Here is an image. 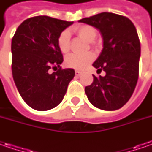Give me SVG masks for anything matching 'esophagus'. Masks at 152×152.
Listing matches in <instances>:
<instances>
[{
  "label": "esophagus",
  "instance_id": "obj_1",
  "mask_svg": "<svg viewBox=\"0 0 152 152\" xmlns=\"http://www.w3.org/2000/svg\"><path fill=\"white\" fill-rule=\"evenodd\" d=\"M81 73H82V72H80L79 70H76V71H75V75H76V76H79Z\"/></svg>",
  "mask_w": 152,
  "mask_h": 152
}]
</instances>
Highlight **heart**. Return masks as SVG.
<instances>
[{"label": "heart", "instance_id": "b5f03b06", "mask_svg": "<svg viewBox=\"0 0 152 152\" xmlns=\"http://www.w3.org/2000/svg\"><path fill=\"white\" fill-rule=\"evenodd\" d=\"M73 31L79 36L88 42H92L96 37L97 31L96 28L91 25H81L73 28ZM58 48L62 53H67L69 50V34L67 31H63L60 34L57 39ZM95 56L91 52L85 54H71L65 59V65L67 67L76 70H83L94 60Z\"/></svg>", "mask_w": 152, "mask_h": 152}]
</instances>
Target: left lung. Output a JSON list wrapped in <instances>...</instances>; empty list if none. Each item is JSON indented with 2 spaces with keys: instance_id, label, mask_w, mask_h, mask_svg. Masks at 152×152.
Listing matches in <instances>:
<instances>
[{
  "instance_id": "obj_1",
  "label": "left lung",
  "mask_w": 152,
  "mask_h": 152,
  "mask_svg": "<svg viewBox=\"0 0 152 152\" xmlns=\"http://www.w3.org/2000/svg\"><path fill=\"white\" fill-rule=\"evenodd\" d=\"M97 28L102 34L103 48L93 63L97 72L93 83L85 87V94L96 107L115 111L124 107L135 89L139 76L140 43L136 28L128 18L102 12L79 21Z\"/></svg>"
}]
</instances>
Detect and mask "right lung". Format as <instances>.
I'll use <instances>...</instances> for the list:
<instances>
[{"instance_id": "obj_1", "label": "right lung", "mask_w": 152, "mask_h": 152, "mask_svg": "<svg viewBox=\"0 0 152 152\" xmlns=\"http://www.w3.org/2000/svg\"><path fill=\"white\" fill-rule=\"evenodd\" d=\"M71 24L48 16L34 17L21 23L12 39L15 85L34 110L47 111L59 105L75 75L73 68L60 67L63 57L57 45L60 34ZM50 68L58 70L50 73Z\"/></svg>"}]
</instances>
